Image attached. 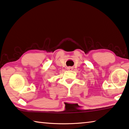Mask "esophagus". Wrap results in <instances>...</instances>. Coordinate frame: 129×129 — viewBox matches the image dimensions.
<instances>
[{"label": "esophagus", "mask_w": 129, "mask_h": 129, "mask_svg": "<svg viewBox=\"0 0 129 129\" xmlns=\"http://www.w3.org/2000/svg\"><path fill=\"white\" fill-rule=\"evenodd\" d=\"M67 69H69V70H72V67H68V68H67Z\"/></svg>", "instance_id": "1"}]
</instances>
